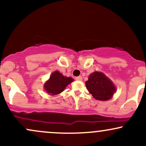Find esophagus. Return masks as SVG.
<instances>
[{
	"label": "esophagus",
	"instance_id": "1",
	"mask_svg": "<svg viewBox=\"0 0 146 146\" xmlns=\"http://www.w3.org/2000/svg\"><path fill=\"white\" fill-rule=\"evenodd\" d=\"M75 80H78V81H82V76H78L75 78Z\"/></svg>",
	"mask_w": 146,
	"mask_h": 146
}]
</instances>
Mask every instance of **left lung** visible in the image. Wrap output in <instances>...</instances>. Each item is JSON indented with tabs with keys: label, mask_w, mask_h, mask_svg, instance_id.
I'll list each match as a JSON object with an SVG mask.
<instances>
[{
	"label": "left lung",
	"mask_w": 146,
	"mask_h": 146,
	"mask_svg": "<svg viewBox=\"0 0 146 146\" xmlns=\"http://www.w3.org/2000/svg\"><path fill=\"white\" fill-rule=\"evenodd\" d=\"M87 90L95 99L100 101H107L112 98L115 91L114 84L103 73L94 72L86 82Z\"/></svg>",
	"instance_id": "obj_1"
}]
</instances>
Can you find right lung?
I'll return each instance as SVG.
<instances>
[{"instance_id": "obj_1", "label": "right lung", "mask_w": 146, "mask_h": 146, "mask_svg": "<svg viewBox=\"0 0 146 146\" xmlns=\"http://www.w3.org/2000/svg\"><path fill=\"white\" fill-rule=\"evenodd\" d=\"M73 81L72 78H67L56 71L52 73L49 80L44 84V90L49 95H56L62 92L68 84Z\"/></svg>"}]
</instances>
